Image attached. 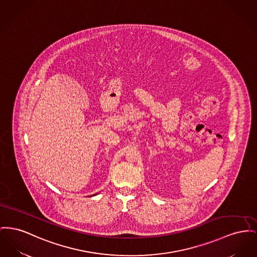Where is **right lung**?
Returning <instances> with one entry per match:
<instances>
[{
  "label": "right lung",
  "mask_w": 257,
  "mask_h": 257,
  "mask_svg": "<svg viewBox=\"0 0 257 257\" xmlns=\"http://www.w3.org/2000/svg\"><path fill=\"white\" fill-rule=\"evenodd\" d=\"M94 195H97V194H94Z\"/></svg>",
  "instance_id": "obj_1"
}]
</instances>
